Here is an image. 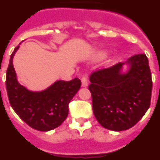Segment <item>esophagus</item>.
Wrapping results in <instances>:
<instances>
[{
	"label": "esophagus",
	"mask_w": 160,
	"mask_h": 160,
	"mask_svg": "<svg viewBox=\"0 0 160 160\" xmlns=\"http://www.w3.org/2000/svg\"><path fill=\"white\" fill-rule=\"evenodd\" d=\"M81 84H82V87L88 86V78L86 76H83L81 78Z\"/></svg>",
	"instance_id": "34e87169"
}]
</instances>
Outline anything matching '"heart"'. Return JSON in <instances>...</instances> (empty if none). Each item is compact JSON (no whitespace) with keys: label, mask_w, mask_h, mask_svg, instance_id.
Here are the masks:
<instances>
[{"label":"heart","mask_w":160,"mask_h":160,"mask_svg":"<svg viewBox=\"0 0 160 160\" xmlns=\"http://www.w3.org/2000/svg\"><path fill=\"white\" fill-rule=\"evenodd\" d=\"M107 56V53H106L105 51H100L98 53L96 54L97 58H98V59H102V58H104Z\"/></svg>","instance_id":"obj_1"}]
</instances>
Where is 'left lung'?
I'll return each instance as SVG.
<instances>
[{"label":"left lung","instance_id":"8db88e82","mask_svg":"<svg viewBox=\"0 0 160 160\" xmlns=\"http://www.w3.org/2000/svg\"><path fill=\"white\" fill-rule=\"evenodd\" d=\"M129 69L121 70L123 62L91 74L88 89L92 111L103 128L123 131L132 128L151 105L152 79L148 58L144 53L133 55L126 62Z\"/></svg>","mask_w":160,"mask_h":160}]
</instances>
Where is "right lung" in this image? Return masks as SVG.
Here are the masks:
<instances>
[{
  "label": "right lung",
  "instance_id": "right-lung-1",
  "mask_svg": "<svg viewBox=\"0 0 160 160\" xmlns=\"http://www.w3.org/2000/svg\"><path fill=\"white\" fill-rule=\"evenodd\" d=\"M16 47L9 59L6 72V90L12 108L27 124L34 129L46 132L61 125L68 117V105L81 86L80 80H58L51 86L32 92L19 84L13 66Z\"/></svg>",
  "mask_w": 160,
  "mask_h": 160
}]
</instances>
